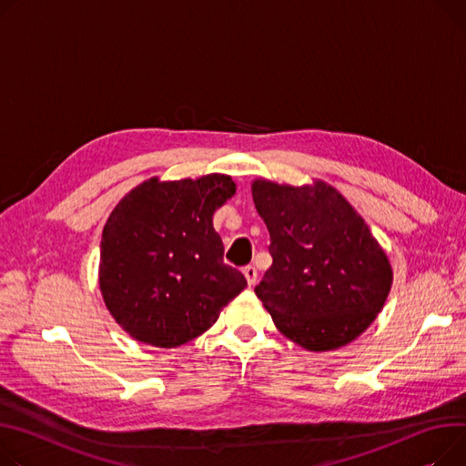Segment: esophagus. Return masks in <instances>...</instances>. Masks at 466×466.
<instances>
[{
  "label": "esophagus",
  "instance_id": "34e87169",
  "mask_svg": "<svg viewBox=\"0 0 466 466\" xmlns=\"http://www.w3.org/2000/svg\"><path fill=\"white\" fill-rule=\"evenodd\" d=\"M243 275H245V279H247V285H249V287H255V285H257L258 273H257V268H255V266H245V268H243Z\"/></svg>",
  "mask_w": 466,
  "mask_h": 466
}]
</instances>
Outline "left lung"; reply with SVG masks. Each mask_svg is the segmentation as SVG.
Segmentation results:
<instances>
[{"label":"left lung","instance_id":"left-lung-1","mask_svg":"<svg viewBox=\"0 0 466 466\" xmlns=\"http://www.w3.org/2000/svg\"><path fill=\"white\" fill-rule=\"evenodd\" d=\"M253 200L273 258L255 294L277 329L315 352L349 345L377 319L393 279L361 215L324 181L255 179Z\"/></svg>","mask_w":466,"mask_h":466}]
</instances>
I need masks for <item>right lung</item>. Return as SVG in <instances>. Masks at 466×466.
<instances>
[{
	"instance_id": "1",
	"label": "right lung",
	"mask_w": 466,
	"mask_h": 466,
	"mask_svg": "<svg viewBox=\"0 0 466 466\" xmlns=\"http://www.w3.org/2000/svg\"><path fill=\"white\" fill-rule=\"evenodd\" d=\"M236 193L225 174L151 177L123 197L103 228L99 287L133 339L174 349L209 329L245 287L223 262L213 213Z\"/></svg>"
}]
</instances>
